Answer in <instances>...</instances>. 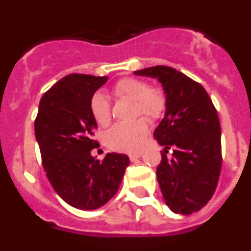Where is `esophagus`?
Returning <instances> with one entry per match:
<instances>
[{
  "mask_svg": "<svg viewBox=\"0 0 251 251\" xmlns=\"http://www.w3.org/2000/svg\"><path fill=\"white\" fill-rule=\"evenodd\" d=\"M142 157V152H137V153H130L129 154V159L132 162H134L136 161V159H138V158H141Z\"/></svg>",
  "mask_w": 251,
  "mask_h": 251,
  "instance_id": "34e87169",
  "label": "esophagus"
}]
</instances>
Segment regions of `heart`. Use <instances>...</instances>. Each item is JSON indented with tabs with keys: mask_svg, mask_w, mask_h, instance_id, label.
<instances>
[{
	"mask_svg": "<svg viewBox=\"0 0 251 251\" xmlns=\"http://www.w3.org/2000/svg\"><path fill=\"white\" fill-rule=\"evenodd\" d=\"M118 98L134 100L133 117H146L150 122H157L167 108L166 93L158 86H150L147 81L136 77H124L113 88ZM90 113L99 126H108L112 119V109L106 97L95 93L90 99ZM148 134V123L139 118L130 123H117L105 134L106 146L118 152H136L141 150Z\"/></svg>",
	"mask_w": 251,
	"mask_h": 251,
	"instance_id": "heart-1",
	"label": "heart"
}]
</instances>
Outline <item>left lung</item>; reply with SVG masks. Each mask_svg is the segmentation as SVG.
<instances>
[{"label": "left lung", "mask_w": 251, "mask_h": 251, "mask_svg": "<svg viewBox=\"0 0 251 251\" xmlns=\"http://www.w3.org/2000/svg\"><path fill=\"white\" fill-rule=\"evenodd\" d=\"M158 79L167 97L165 118L153 132L161 146L157 179L168 207L176 214L199 211L214 195L220 177L221 128L216 108L200 83L170 66L134 72ZM173 150V156H167Z\"/></svg>", "instance_id": "8db88e82"}]
</instances>
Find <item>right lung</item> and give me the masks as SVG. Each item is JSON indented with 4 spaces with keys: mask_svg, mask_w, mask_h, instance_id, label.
I'll list each match as a JSON object with an SVG mask.
<instances>
[{
    "mask_svg": "<svg viewBox=\"0 0 251 251\" xmlns=\"http://www.w3.org/2000/svg\"><path fill=\"white\" fill-rule=\"evenodd\" d=\"M108 77L69 74L43 95L35 119V136L43 167L51 186L66 203L95 210L117 194L129 158L108 153L99 161L92 156L97 122L90 99Z\"/></svg>",
    "mask_w": 251,
    "mask_h": 251,
    "instance_id": "right-lung-1",
    "label": "right lung"
}]
</instances>
